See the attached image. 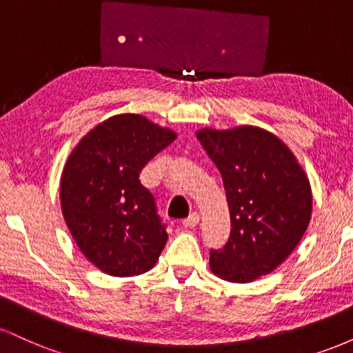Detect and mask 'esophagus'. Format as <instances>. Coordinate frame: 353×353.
<instances>
[{"instance_id":"obj_1","label":"esophagus","mask_w":353,"mask_h":353,"mask_svg":"<svg viewBox=\"0 0 353 353\" xmlns=\"http://www.w3.org/2000/svg\"><path fill=\"white\" fill-rule=\"evenodd\" d=\"M197 224H199V214L197 212L190 214L188 219H184V221H182V225H184L185 229H194Z\"/></svg>"}]
</instances>
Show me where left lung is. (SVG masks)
<instances>
[{"mask_svg":"<svg viewBox=\"0 0 353 353\" xmlns=\"http://www.w3.org/2000/svg\"><path fill=\"white\" fill-rule=\"evenodd\" d=\"M221 171L230 237L210 250V270L234 283L274 272L294 252L312 217L309 177L289 145L257 125L196 132Z\"/></svg>","mask_w":353,"mask_h":353,"instance_id":"obj_1","label":"left lung"}]
</instances>
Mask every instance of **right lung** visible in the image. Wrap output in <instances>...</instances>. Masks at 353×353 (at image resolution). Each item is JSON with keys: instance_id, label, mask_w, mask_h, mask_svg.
Segmentation results:
<instances>
[{"instance_id": "add662e5", "label": "right lung", "mask_w": 353, "mask_h": 353, "mask_svg": "<svg viewBox=\"0 0 353 353\" xmlns=\"http://www.w3.org/2000/svg\"><path fill=\"white\" fill-rule=\"evenodd\" d=\"M169 128L141 114H116L74 145L63 168L59 201L76 245L112 277L151 270L168 232L139 172L176 139Z\"/></svg>"}]
</instances>
